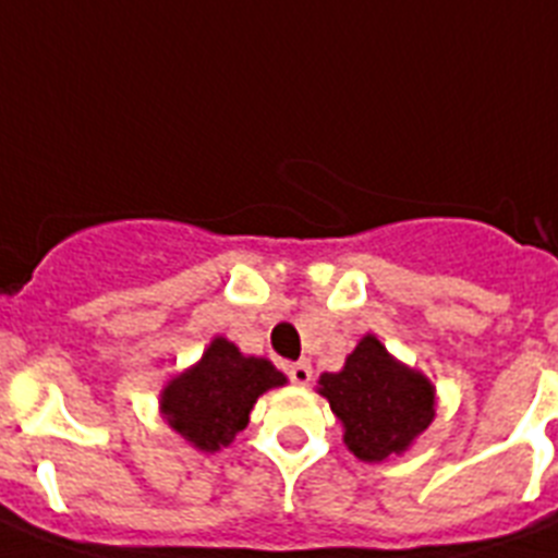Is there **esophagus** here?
Returning a JSON list of instances; mask_svg holds the SVG:
<instances>
[{"label": "esophagus", "mask_w": 558, "mask_h": 558, "mask_svg": "<svg viewBox=\"0 0 558 558\" xmlns=\"http://www.w3.org/2000/svg\"><path fill=\"white\" fill-rule=\"evenodd\" d=\"M286 373H289V379H292L294 385H308V381H312V365H308L306 360L289 365L286 367Z\"/></svg>", "instance_id": "1"}]
</instances>
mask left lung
I'll list each match as a JSON object with an SVG mask.
<instances>
[{"label": "left lung", "mask_w": 558, "mask_h": 558, "mask_svg": "<svg viewBox=\"0 0 558 558\" xmlns=\"http://www.w3.org/2000/svg\"><path fill=\"white\" fill-rule=\"evenodd\" d=\"M319 396L342 421L345 447L367 463L407 452L435 418L433 381L393 360L373 333L348 353L342 371L319 376Z\"/></svg>", "instance_id": "obj_1"}]
</instances>
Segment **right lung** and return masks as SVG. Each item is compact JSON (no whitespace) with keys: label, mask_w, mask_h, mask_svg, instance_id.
Listing matches in <instances>:
<instances>
[{"label":"right lung","mask_w":558,"mask_h":558,"mask_svg":"<svg viewBox=\"0 0 558 558\" xmlns=\"http://www.w3.org/2000/svg\"><path fill=\"white\" fill-rule=\"evenodd\" d=\"M283 385L272 362L244 356L230 339L216 337L196 365L165 385L159 413L198 452H219L250 424L258 396Z\"/></svg>","instance_id":"obj_1"}]
</instances>
